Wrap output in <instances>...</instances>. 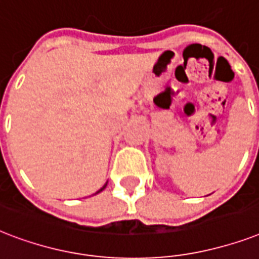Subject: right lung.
<instances>
[{
	"mask_svg": "<svg viewBox=\"0 0 259 259\" xmlns=\"http://www.w3.org/2000/svg\"><path fill=\"white\" fill-rule=\"evenodd\" d=\"M105 186H107V184H105V185H104V186H102V188H101V189H100V190H98V192H97V193H100V192H101V190H104V189H105Z\"/></svg>",
	"mask_w": 259,
	"mask_h": 259,
	"instance_id": "add662e5",
	"label": "right lung"
}]
</instances>
